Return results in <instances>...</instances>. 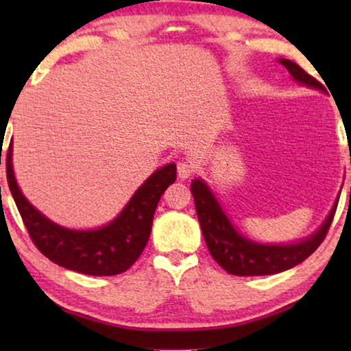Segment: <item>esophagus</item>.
Segmentation results:
<instances>
[{
  "mask_svg": "<svg viewBox=\"0 0 351 351\" xmlns=\"http://www.w3.org/2000/svg\"><path fill=\"white\" fill-rule=\"evenodd\" d=\"M193 171H195V166L191 165L190 161L182 160L177 162V174H179V179L186 180L191 174H193Z\"/></svg>",
  "mask_w": 351,
  "mask_h": 351,
  "instance_id": "obj_1",
  "label": "esophagus"
}]
</instances>
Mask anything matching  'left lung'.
Listing matches in <instances>:
<instances>
[{
	"label": "left lung",
	"instance_id": "obj_1",
	"mask_svg": "<svg viewBox=\"0 0 351 351\" xmlns=\"http://www.w3.org/2000/svg\"><path fill=\"white\" fill-rule=\"evenodd\" d=\"M278 62L286 66L299 84L323 90L319 81L302 70L295 62L289 59H278ZM191 195L210 256L225 271L237 276L275 275L304 262L324 241L339 203L335 201L323 225L308 238L287 244H262L243 237L233 227L228 215L223 213L222 206L203 179L191 180Z\"/></svg>",
	"mask_w": 351,
	"mask_h": 351
}]
</instances>
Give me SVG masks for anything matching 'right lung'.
<instances>
[{"label":"right lung","mask_w":351,"mask_h":351,"mask_svg":"<svg viewBox=\"0 0 351 351\" xmlns=\"http://www.w3.org/2000/svg\"><path fill=\"white\" fill-rule=\"evenodd\" d=\"M8 184L32 241L57 265L90 276H113L126 271L141 257L152 233L153 215L161 195L176 182L174 162L160 167L138 186L112 222L93 230L57 225L28 203L19 189L12 167V143L6 160Z\"/></svg>","instance_id":"add662e5"}]
</instances>
